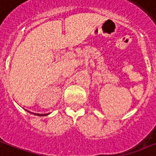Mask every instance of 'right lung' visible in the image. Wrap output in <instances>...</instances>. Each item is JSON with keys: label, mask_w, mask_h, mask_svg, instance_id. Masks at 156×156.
Returning a JSON list of instances; mask_svg holds the SVG:
<instances>
[{"label": "right lung", "mask_w": 156, "mask_h": 156, "mask_svg": "<svg viewBox=\"0 0 156 156\" xmlns=\"http://www.w3.org/2000/svg\"><path fill=\"white\" fill-rule=\"evenodd\" d=\"M27 111H28V110H27ZM28 112H29V111H28ZM32 114H33V115H37V116H45V115H47V114H34V113H32Z\"/></svg>", "instance_id": "add662e5"}]
</instances>
